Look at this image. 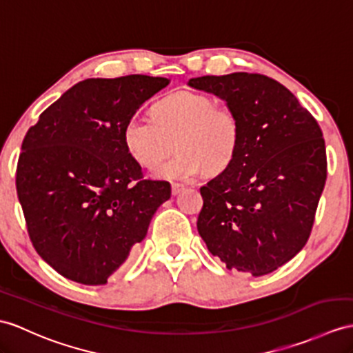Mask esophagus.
<instances>
[{
	"label": "esophagus",
	"instance_id": "34e87169",
	"mask_svg": "<svg viewBox=\"0 0 353 353\" xmlns=\"http://www.w3.org/2000/svg\"><path fill=\"white\" fill-rule=\"evenodd\" d=\"M184 184H178V183H174V184H172V194H178L179 192H181V190H184Z\"/></svg>",
	"mask_w": 353,
	"mask_h": 353
}]
</instances>
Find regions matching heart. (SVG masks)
Returning a JSON list of instances; mask_svg holds the SVG:
<instances>
[{
	"label": "heart",
	"mask_w": 353,
	"mask_h": 353,
	"mask_svg": "<svg viewBox=\"0 0 353 353\" xmlns=\"http://www.w3.org/2000/svg\"><path fill=\"white\" fill-rule=\"evenodd\" d=\"M178 136L179 154L157 172L159 178L188 179L206 169H226L238 151L239 123L234 110L211 96L179 91L157 103L156 117L134 114L124 125L127 151L151 170L172 152Z\"/></svg>",
	"instance_id": "b5f03b06"
}]
</instances>
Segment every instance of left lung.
<instances>
[{
	"mask_svg": "<svg viewBox=\"0 0 353 353\" xmlns=\"http://www.w3.org/2000/svg\"><path fill=\"white\" fill-rule=\"evenodd\" d=\"M188 85L225 100L239 123L235 159L201 187L197 230L228 270L265 276L310 236L326 179L321 127L268 76L238 72Z\"/></svg>",
	"mask_w": 353,
	"mask_h": 353,
	"instance_id": "8db88e82",
	"label": "left lung"
}]
</instances>
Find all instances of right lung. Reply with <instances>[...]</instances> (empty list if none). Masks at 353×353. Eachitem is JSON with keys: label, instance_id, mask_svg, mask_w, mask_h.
<instances>
[{"label": "right lung", "instance_id": "obj_1", "mask_svg": "<svg viewBox=\"0 0 353 353\" xmlns=\"http://www.w3.org/2000/svg\"><path fill=\"white\" fill-rule=\"evenodd\" d=\"M166 77L85 79L52 103L27 132L16 188L36 252L63 277L106 285L147 236L168 181L142 178L124 125Z\"/></svg>", "mask_w": 353, "mask_h": 353}]
</instances>
